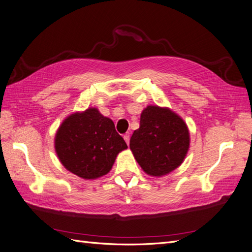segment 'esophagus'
Masks as SVG:
<instances>
[{
    "instance_id": "1",
    "label": "esophagus",
    "mask_w": 252,
    "mask_h": 252,
    "mask_svg": "<svg viewBox=\"0 0 252 252\" xmlns=\"http://www.w3.org/2000/svg\"><path fill=\"white\" fill-rule=\"evenodd\" d=\"M124 140L127 143V145H129V142H130V134H129V133L124 134Z\"/></svg>"
}]
</instances>
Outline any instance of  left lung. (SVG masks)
Listing matches in <instances>:
<instances>
[{"label":"left lung","instance_id":"obj_1","mask_svg":"<svg viewBox=\"0 0 252 252\" xmlns=\"http://www.w3.org/2000/svg\"><path fill=\"white\" fill-rule=\"evenodd\" d=\"M190 145L189 129L168 107L149 105L141 113L140 128L130 139V150L141 168L151 177H163L184 161Z\"/></svg>","mask_w":252,"mask_h":252}]
</instances>
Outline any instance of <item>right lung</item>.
I'll use <instances>...</instances> for the list:
<instances>
[{"label": "right lung", "instance_id": "right-lung-1", "mask_svg": "<svg viewBox=\"0 0 252 252\" xmlns=\"http://www.w3.org/2000/svg\"><path fill=\"white\" fill-rule=\"evenodd\" d=\"M55 149L68 171L84 180H94L111 170L127 145L112 120L90 107L71 113L62 122L56 133Z\"/></svg>", "mask_w": 252, "mask_h": 252}]
</instances>
